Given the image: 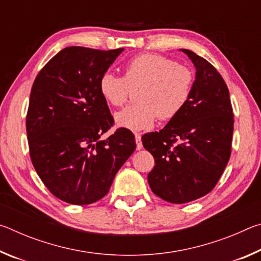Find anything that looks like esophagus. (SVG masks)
I'll return each mask as SVG.
<instances>
[{
  "label": "esophagus",
  "mask_w": 261,
  "mask_h": 261,
  "mask_svg": "<svg viewBox=\"0 0 261 261\" xmlns=\"http://www.w3.org/2000/svg\"><path fill=\"white\" fill-rule=\"evenodd\" d=\"M135 139H136V144H137V149H141L143 148V143H141V137H140V135H138V134H136L135 135Z\"/></svg>",
  "instance_id": "obj_1"
}]
</instances>
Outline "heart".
I'll return each instance as SVG.
<instances>
[{
  "mask_svg": "<svg viewBox=\"0 0 261 261\" xmlns=\"http://www.w3.org/2000/svg\"><path fill=\"white\" fill-rule=\"evenodd\" d=\"M194 76L187 65L159 54H141L124 67V76L105 72L99 79V92L109 106L120 107L130 90L138 103L127 106L115 114L117 126L127 130H148L158 116L161 120L175 117L191 95Z\"/></svg>",
  "mask_w": 261,
  "mask_h": 261,
  "instance_id": "heart-1",
  "label": "heart"
}]
</instances>
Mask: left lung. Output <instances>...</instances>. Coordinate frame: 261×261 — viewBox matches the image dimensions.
Returning a JSON list of instances; mask_svg holds the SVG:
<instances>
[{"instance_id":"obj_1","label":"left lung","mask_w":261,"mask_h":261,"mask_svg":"<svg viewBox=\"0 0 261 261\" xmlns=\"http://www.w3.org/2000/svg\"><path fill=\"white\" fill-rule=\"evenodd\" d=\"M196 68L184 108L159 132L141 137L155 161L147 179L153 193L185 204L211 192L230 158L233 114L228 87L210 62L180 49Z\"/></svg>"}]
</instances>
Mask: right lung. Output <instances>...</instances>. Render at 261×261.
Masks as SVG:
<instances>
[{"label":"right lung","instance_id":"obj_1","mask_svg":"<svg viewBox=\"0 0 261 261\" xmlns=\"http://www.w3.org/2000/svg\"><path fill=\"white\" fill-rule=\"evenodd\" d=\"M124 50L67 47L35 78L26 116L30 155L56 198L88 205L108 193L115 175L136 149L135 136L113 126L99 79Z\"/></svg>","mask_w":261,"mask_h":261}]
</instances>
